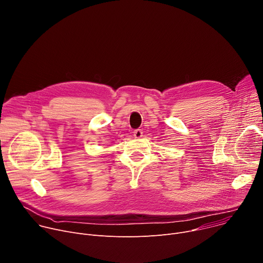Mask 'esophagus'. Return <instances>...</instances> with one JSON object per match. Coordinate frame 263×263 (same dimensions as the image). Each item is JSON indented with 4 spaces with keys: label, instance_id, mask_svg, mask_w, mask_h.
<instances>
[{
    "label": "esophagus",
    "instance_id": "esophagus-1",
    "mask_svg": "<svg viewBox=\"0 0 263 263\" xmlns=\"http://www.w3.org/2000/svg\"><path fill=\"white\" fill-rule=\"evenodd\" d=\"M133 135L135 138H140L142 136V131L140 129H136V130H134Z\"/></svg>",
    "mask_w": 263,
    "mask_h": 263
}]
</instances>
